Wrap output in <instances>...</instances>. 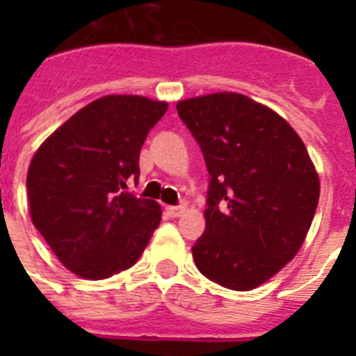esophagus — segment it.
<instances>
[{
  "label": "esophagus",
  "instance_id": "obj_1",
  "mask_svg": "<svg viewBox=\"0 0 356 356\" xmlns=\"http://www.w3.org/2000/svg\"><path fill=\"white\" fill-rule=\"evenodd\" d=\"M165 212L171 217H180L185 212V207H165Z\"/></svg>",
  "mask_w": 356,
  "mask_h": 356
}]
</instances>
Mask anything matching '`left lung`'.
Returning <instances> with one entry per match:
<instances>
[{
	"label": "left lung",
	"instance_id": "8db88e82",
	"mask_svg": "<svg viewBox=\"0 0 356 356\" xmlns=\"http://www.w3.org/2000/svg\"><path fill=\"white\" fill-rule=\"evenodd\" d=\"M176 110L210 175L194 262L216 284L251 291L300 251L319 201V176L291 124L248 96L207 94Z\"/></svg>",
	"mask_w": 356,
	"mask_h": 356
}]
</instances>
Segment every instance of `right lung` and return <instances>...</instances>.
I'll list each match as a JSON object with an SVG mask.
<instances>
[{
    "mask_svg": "<svg viewBox=\"0 0 356 356\" xmlns=\"http://www.w3.org/2000/svg\"><path fill=\"white\" fill-rule=\"evenodd\" d=\"M168 103L105 96L37 149L26 176L31 222L69 271L103 280L134 266L159 228L156 201L127 191L139 180L140 147Z\"/></svg>",
    "mask_w": 356,
    "mask_h": 356,
    "instance_id": "1",
    "label": "right lung"
}]
</instances>
